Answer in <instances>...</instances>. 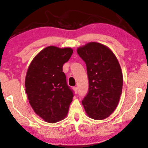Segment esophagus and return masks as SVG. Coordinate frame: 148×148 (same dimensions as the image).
<instances>
[{
  "instance_id": "obj_1",
  "label": "esophagus",
  "mask_w": 148,
  "mask_h": 148,
  "mask_svg": "<svg viewBox=\"0 0 148 148\" xmlns=\"http://www.w3.org/2000/svg\"><path fill=\"white\" fill-rule=\"evenodd\" d=\"M74 91L75 92V93H77V91H78V89H77V87H74Z\"/></svg>"
}]
</instances>
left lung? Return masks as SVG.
I'll use <instances>...</instances> for the list:
<instances>
[{"label":"left lung","instance_id":"1","mask_svg":"<svg viewBox=\"0 0 148 148\" xmlns=\"http://www.w3.org/2000/svg\"><path fill=\"white\" fill-rule=\"evenodd\" d=\"M86 62L89 90L82 100L87 114L97 120L106 119L119 103L123 84L119 63L104 45L90 42L77 49Z\"/></svg>","mask_w":148,"mask_h":148}]
</instances>
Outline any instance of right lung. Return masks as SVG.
<instances>
[{
    "mask_svg": "<svg viewBox=\"0 0 148 148\" xmlns=\"http://www.w3.org/2000/svg\"><path fill=\"white\" fill-rule=\"evenodd\" d=\"M71 47L48 46L35 56L27 70L25 91L35 113L53 123L66 116L74 97L62 65L71 58Z\"/></svg>",
    "mask_w": 148,
    "mask_h": 148,
    "instance_id": "add662e5",
    "label": "right lung"
}]
</instances>
